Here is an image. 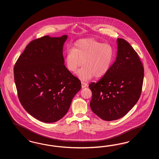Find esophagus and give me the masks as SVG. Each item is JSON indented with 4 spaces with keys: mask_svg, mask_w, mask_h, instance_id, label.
I'll return each instance as SVG.
<instances>
[{
    "mask_svg": "<svg viewBox=\"0 0 159 159\" xmlns=\"http://www.w3.org/2000/svg\"><path fill=\"white\" fill-rule=\"evenodd\" d=\"M86 86V84H85L84 83H82V88H83V89H85Z\"/></svg>",
    "mask_w": 159,
    "mask_h": 159,
    "instance_id": "esophagus-1",
    "label": "esophagus"
}]
</instances>
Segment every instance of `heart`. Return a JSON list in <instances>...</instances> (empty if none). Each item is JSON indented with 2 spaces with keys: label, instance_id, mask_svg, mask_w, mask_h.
Here are the masks:
<instances>
[{
  "label": "heart",
  "instance_id": "1",
  "mask_svg": "<svg viewBox=\"0 0 159 159\" xmlns=\"http://www.w3.org/2000/svg\"><path fill=\"white\" fill-rule=\"evenodd\" d=\"M87 68H96V70L101 73L106 71L107 68V65L106 62L102 60H99L98 57H92L89 60L86 62Z\"/></svg>",
  "mask_w": 159,
  "mask_h": 159
}]
</instances>
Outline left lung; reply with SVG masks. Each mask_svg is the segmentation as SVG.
<instances>
[{
    "label": "left lung",
    "instance_id": "left-lung-1",
    "mask_svg": "<svg viewBox=\"0 0 159 159\" xmlns=\"http://www.w3.org/2000/svg\"><path fill=\"white\" fill-rule=\"evenodd\" d=\"M67 35H49L26 46L14 67L20 101L31 116L45 123L61 119L81 88L80 81L64 66L63 46Z\"/></svg>",
    "mask_w": 159,
    "mask_h": 159
}]
</instances>
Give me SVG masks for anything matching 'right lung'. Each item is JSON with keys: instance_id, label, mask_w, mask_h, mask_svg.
Returning <instances> with one entry per match:
<instances>
[{"instance_id": "right-lung-1", "label": "right lung", "mask_w": 159, "mask_h": 159, "mask_svg": "<svg viewBox=\"0 0 159 159\" xmlns=\"http://www.w3.org/2000/svg\"><path fill=\"white\" fill-rule=\"evenodd\" d=\"M115 62L97 83L89 85L92 111L102 120L111 121L125 116L140 97L144 67L128 42L117 39Z\"/></svg>"}]
</instances>
